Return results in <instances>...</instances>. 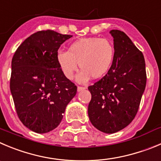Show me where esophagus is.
I'll return each mask as SVG.
<instances>
[{
    "instance_id": "esophagus-1",
    "label": "esophagus",
    "mask_w": 161,
    "mask_h": 161,
    "mask_svg": "<svg viewBox=\"0 0 161 161\" xmlns=\"http://www.w3.org/2000/svg\"><path fill=\"white\" fill-rule=\"evenodd\" d=\"M77 90H78V92H81V91L86 90V87H83V86H78Z\"/></svg>"
}]
</instances>
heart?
Instances as JSON below:
<instances>
[{"instance_id": "b5f03b06", "label": "heart", "mask_w": 161, "mask_h": 161, "mask_svg": "<svg viewBox=\"0 0 161 161\" xmlns=\"http://www.w3.org/2000/svg\"><path fill=\"white\" fill-rule=\"evenodd\" d=\"M114 47L109 40L99 37H87L75 40L69 45L67 52H58L56 60L66 79H72L77 71L78 64L82 69L78 81L97 79L109 70L114 59Z\"/></svg>"}]
</instances>
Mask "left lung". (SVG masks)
I'll use <instances>...</instances> for the list:
<instances>
[{
	"label": "left lung",
	"instance_id": "obj_1",
	"mask_svg": "<svg viewBox=\"0 0 161 161\" xmlns=\"http://www.w3.org/2000/svg\"><path fill=\"white\" fill-rule=\"evenodd\" d=\"M115 55L108 73L88 90L91 100L88 115L100 131L114 133L130 125L139 109L146 86V70L142 52L125 33L109 31Z\"/></svg>",
	"mask_w": 161,
	"mask_h": 161
}]
</instances>
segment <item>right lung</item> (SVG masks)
<instances>
[{
  "mask_svg": "<svg viewBox=\"0 0 161 161\" xmlns=\"http://www.w3.org/2000/svg\"><path fill=\"white\" fill-rule=\"evenodd\" d=\"M70 37L52 30L37 31L19 45L12 59L10 91L16 114L35 133L56 128L77 92L56 60L60 45Z\"/></svg>",
  "mask_w": 161,
  "mask_h": 161,
  "instance_id": "right-lung-1",
  "label": "right lung"
}]
</instances>
